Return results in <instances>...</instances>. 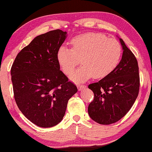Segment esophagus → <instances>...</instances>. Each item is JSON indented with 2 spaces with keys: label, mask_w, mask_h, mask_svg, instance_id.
Segmentation results:
<instances>
[{
  "label": "esophagus",
  "mask_w": 152,
  "mask_h": 152,
  "mask_svg": "<svg viewBox=\"0 0 152 152\" xmlns=\"http://www.w3.org/2000/svg\"><path fill=\"white\" fill-rule=\"evenodd\" d=\"M86 87V85H83V84H78V86H77V88H78L79 91L83 90Z\"/></svg>",
  "instance_id": "obj_1"
}]
</instances>
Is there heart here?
<instances>
[{
  "instance_id": "obj_1",
  "label": "heart",
  "mask_w": 152,
  "mask_h": 152,
  "mask_svg": "<svg viewBox=\"0 0 152 152\" xmlns=\"http://www.w3.org/2000/svg\"><path fill=\"white\" fill-rule=\"evenodd\" d=\"M71 45L72 48L61 46L58 49L57 60L65 73L70 75L81 58L83 66L70 76L74 82H84L92 77H105L115 70L121 56L119 42L101 33L78 35Z\"/></svg>"
}]
</instances>
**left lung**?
I'll list each match as a JSON object with an SVG mask.
<instances>
[{
    "label": "left lung",
    "mask_w": 152,
    "mask_h": 152,
    "mask_svg": "<svg viewBox=\"0 0 152 152\" xmlns=\"http://www.w3.org/2000/svg\"><path fill=\"white\" fill-rule=\"evenodd\" d=\"M123 54L115 70L88 88L94 94L88 107L89 117L100 124L109 125L124 117L138 96L139 68L133 52L119 38Z\"/></svg>",
    "instance_id": "8db88e82"
}]
</instances>
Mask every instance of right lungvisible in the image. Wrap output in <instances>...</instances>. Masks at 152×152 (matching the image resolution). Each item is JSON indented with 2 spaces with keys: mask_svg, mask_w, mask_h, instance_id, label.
Masks as SVG:
<instances>
[{
  "mask_svg": "<svg viewBox=\"0 0 152 152\" xmlns=\"http://www.w3.org/2000/svg\"><path fill=\"white\" fill-rule=\"evenodd\" d=\"M67 32L60 29L35 37L16 56L11 68L16 103L37 126L50 128L61 121L68 100L77 88L60 70L57 52Z\"/></svg>",
  "mask_w": 152,
  "mask_h": 152,
  "instance_id": "right-lung-1",
  "label": "right lung"
}]
</instances>
